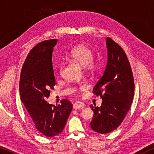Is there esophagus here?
<instances>
[{"label": "esophagus", "mask_w": 154, "mask_h": 154, "mask_svg": "<svg viewBox=\"0 0 154 154\" xmlns=\"http://www.w3.org/2000/svg\"><path fill=\"white\" fill-rule=\"evenodd\" d=\"M83 106H84V104H83L82 102H79V101H77V102L73 104V109H75V110L83 108Z\"/></svg>", "instance_id": "obj_1"}]
</instances>
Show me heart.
<instances>
[{"label":"heart","instance_id":"b5f03b06","mask_svg":"<svg viewBox=\"0 0 154 154\" xmlns=\"http://www.w3.org/2000/svg\"><path fill=\"white\" fill-rule=\"evenodd\" d=\"M94 57V53L92 49L85 45H79L71 49L68 54V58L77 62L83 66L85 71L94 72L98 69L99 64L96 62L92 61ZM62 67L59 66V72H62Z\"/></svg>","mask_w":154,"mask_h":154}]
</instances>
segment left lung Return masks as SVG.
I'll return each instance as SVG.
<instances>
[{
	"instance_id": "left-lung-1",
	"label": "left lung",
	"mask_w": 154,
	"mask_h": 154,
	"mask_svg": "<svg viewBox=\"0 0 154 154\" xmlns=\"http://www.w3.org/2000/svg\"><path fill=\"white\" fill-rule=\"evenodd\" d=\"M106 47L105 71L93 89L102 98V105H90L94 111L90 127L100 134L109 133L121 124L131 106L134 90L132 69L125 52L108 37Z\"/></svg>"
}]
</instances>
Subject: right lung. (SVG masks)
<instances>
[{"label": "right lung", "instance_id": "obj_1", "mask_svg": "<svg viewBox=\"0 0 154 154\" xmlns=\"http://www.w3.org/2000/svg\"><path fill=\"white\" fill-rule=\"evenodd\" d=\"M57 42L51 39L36 45L26 59L20 79V98L30 121L40 133L48 137L63 131L72 109V104L64 99L56 106L45 100L56 84L52 53Z\"/></svg>", "mask_w": 154, "mask_h": 154}]
</instances>
